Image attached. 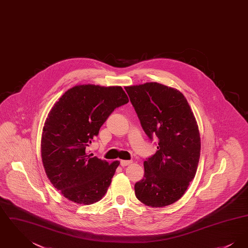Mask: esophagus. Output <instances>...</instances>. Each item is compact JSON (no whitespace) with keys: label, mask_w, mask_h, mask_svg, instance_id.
Segmentation results:
<instances>
[{"label":"esophagus","mask_w":248,"mask_h":248,"mask_svg":"<svg viewBox=\"0 0 248 248\" xmlns=\"http://www.w3.org/2000/svg\"><path fill=\"white\" fill-rule=\"evenodd\" d=\"M120 164L122 166H127V165H129L130 164H132V161H126V160H122L121 162H120Z\"/></svg>","instance_id":"1"}]
</instances>
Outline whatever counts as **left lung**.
<instances>
[{"label":"left lung","instance_id":"1","mask_svg":"<svg viewBox=\"0 0 248 248\" xmlns=\"http://www.w3.org/2000/svg\"><path fill=\"white\" fill-rule=\"evenodd\" d=\"M149 139L158 138L157 152L144 162V177L135 184L139 200L164 207L179 200L194 178L201 152L197 122L186 97L158 83L125 86Z\"/></svg>","mask_w":248,"mask_h":248}]
</instances>
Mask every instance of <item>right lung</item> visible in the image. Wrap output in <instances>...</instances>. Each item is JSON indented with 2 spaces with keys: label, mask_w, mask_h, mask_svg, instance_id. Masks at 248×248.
<instances>
[{
  "label": "right lung",
  "mask_w": 248,
  "mask_h": 248,
  "mask_svg": "<svg viewBox=\"0 0 248 248\" xmlns=\"http://www.w3.org/2000/svg\"><path fill=\"white\" fill-rule=\"evenodd\" d=\"M128 101L121 86L82 84L66 91L51 108L42 160L50 182L68 200L92 204L105 195L120 162L108 164L85 149L110 113Z\"/></svg>",
  "instance_id": "add662e5"
}]
</instances>
